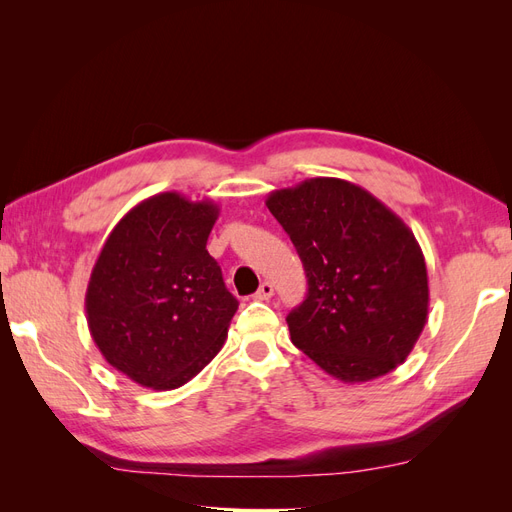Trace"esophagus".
I'll return each mask as SVG.
<instances>
[{
    "mask_svg": "<svg viewBox=\"0 0 512 512\" xmlns=\"http://www.w3.org/2000/svg\"><path fill=\"white\" fill-rule=\"evenodd\" d=\"M273 297V284L271 282H262L258 292L254 294L256 301H269Z\"/></svg>",
    "mask_w": 512,
    "mask_h": 512,
    "instance_id": "34e87169",
    "label": "esophagus"
}]
</instances>
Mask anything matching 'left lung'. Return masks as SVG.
I'll use <instances>...</instances> for the list:
<instances>
[{"instance_id":"8db88e82","label":"left lung","mask_w":512,"mask_h":512,"mask_svg":"<svg viewBox=\"0 0 512 512\" xmlns=\"http://www.w3.org/2000/svg\"><path fill=\"white\" fill-rule=\"evenodd\" d=\"M267 207L307 275V297L286 318L292 344L348 384L404 363L429 312L425 256L404 220L335 177L275 190Z\"/></svg>"}]
</instances>
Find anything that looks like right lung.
<instances>
[{
  "instance_id": "obj_1",
  "label": "right lung",
  "mask_w": 512,
  "mask_h": 512,
  "mask_svg": "<svg viewBox=\"0 0 512 512\" xmlns=\"http://www.w3.org/2000/svg\"><path fill=\"white\" fill-rule=\"evenodd\" d=\"M220 207L162 192L132 207L104 241L85 292L89 333L132 382L173 391L224 346L239 301L207 252Z\"/></svg>"
}]
</instances>
